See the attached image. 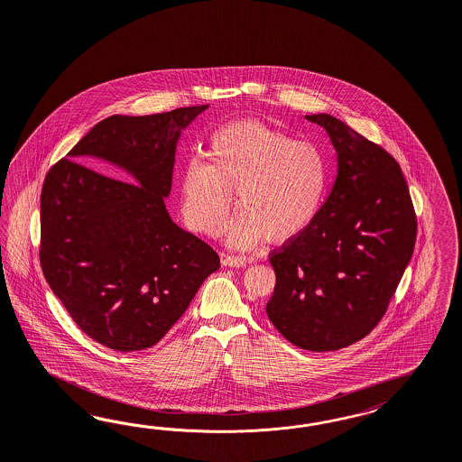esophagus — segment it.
I'll return each mask as SVG.
<instances>
[{
  "mask_svg": "<svg viewBox=\"0 0 462 462\" xmlns=\"http://www.w3.org/2000/svg\"><path fill=\"white\" fill-rule=\"evenodd\" d=\"M222 264L228 267H240L247 264V257L245 255H232V254H226L222 257Z\"/></svg>",
  "mask_w": 462,
  "mask_h": 462,
  "instance_id": "obj_1",
  "label": "esophagus"
}]
</instances>
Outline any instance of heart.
Instances as JSON below:
<instances>
[{
	"instance_id": "1",
	"label": "heart",
	"mask_w": 462,
	"mask_h": 462,
	"mask_svg": "<svg viewBox=\"0 0 462 462\" xmlns=\"http://www.w3.org/2000/svg\"><path fill=\"white\" fill-rule=\"evenodd\" d=\"M205 157H189L180 176L182 218L198 234L220 232L232 188L240 205L228 225L234 247L264 237L291 240L320 210L328 164L315 142L293 140L257 120H237L211 132Z\"/></svg>"
}]
</instances>
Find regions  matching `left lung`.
I'll list each match as a JSON object with an SVG mask.
<instances>
[{"mask_svg":"<svg viewBox=\"0 0 462 462\" xmlns=\"http://www.w3.org/2000/svg\"><path fill=\"white\" fill-rule=\"evenodd\" d=\"M337 152L332 191L313 222L271 252L267 317L296 347L342 349L367 336L396 291L417 240L405 176L392 154L332 115H307Z\"/></svg>","mask_w":462,"mask_h":462,"instance_id":"8db88e82","label":"left lung"}]
</instances>
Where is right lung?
<instances>
[{
  "label": "right lung",
  "mask_w": 462,
  "mask_h": 462,
  "mask_svg": "<svg viewBox=\"0 0 462 462\" xmlns=\"http://www.w3.org/2000/svg\"><path fill=\"white\" fill-rule=\"evenodd\" d=\"M207 108L112 115L45 176L43 276L76 325L108 349L152 347L220 267L218 254L174 224L164 203L181 132Z\"/></svg>",
  "instance_id": "1"
}]
</instances>
